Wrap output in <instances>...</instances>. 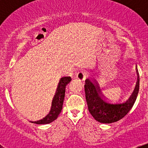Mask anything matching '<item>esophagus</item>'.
Listing matches in <instances>:
<instances>
[{"label":"esophagus","instance_id":"1","mask_svg":"<svg viewBox=\"0 0 148 148\" xmlns=\"http://www.w3.org/2000/svg\"><path fill=\"white\" fill-rule=\"evenodd\" d=\"M86 74H87V73H86V71H80L76 74V78H77V79H79V81H84L85 79H86Z\"/></svg>","mask_w":148,"mask_h":148}]
</instances>
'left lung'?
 Masks as SVG:
<instances>
[{
	"label": "left lung",
	"instance_id": "obj_1",
	"mask_svg": "<svg viewBox=\"0 0 148 148\" xmlns=\"http://www.w3.org/2000/svg\"><path fill=\"white\" fill-rule=\"evenodd\" d=\"M139 81L138 76L135 89L128 100L124 102L114 103L105 99L94 81L89 78L86 79L84 86L85 92L90 114L97 121L101 123H115L124 118L136 100L139 90Z\"/></svg>",
	"mask_w": 148,
	"mask_h": 148
}]
</instances>
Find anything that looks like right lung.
Masks as SVG:
<instances>
[{"label": "right lung", "mask_w": 148, "mask_h": 148, "mask_svg": "<svg viewBox=\"0 0 148 148\" xmlns=\"http://www.w3.org/2000/svg\"><path fill=\"white\" fill-rule=\"evenodd\" d=\"M71 80L72 79H71L70 76H64V77L61 78L58 86L56 94L53 97V99L51 108L49 114L38 121H31L30 123L42 125V124L51 123L55 120H56L58 115L62 111L64 94H65L66 86L70 82Z\"/></svg>", "instance_id": "right-lung-1"}]
</instances>
